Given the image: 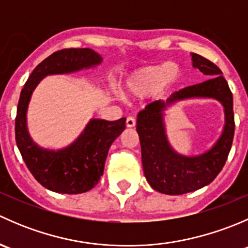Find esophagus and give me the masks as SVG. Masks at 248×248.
<instances>
[{
    "label": "esophagus",
    "mask_w": 248,
    "mask_h": 248,
    "mask_svg": "<svg viewBox=\"0 0 248 248\" xmlns=\"http://www.w3.org/2000/svg\"><path fill=\"white\" fill-rule=\"evenodd\" d=\"M126 126L128 127V128H132V127L136 126V119L132 116H128L126 119Z\"/></svg>",
    "instance_id": "obj_1"
}]
</instances>
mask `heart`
Listing matches in <instances>:
<instances>
[{"label":"heart","mask_w":248,"mask_h":248,"mask_svg":"<svg viewBox=\"0 0 248 248\" xmlns=\"http://www.w3.org/2000/svg\"><path fill=\"white\" fill-rule=\"evenodd\" d=\"M181 78V68L175 62L147 64L132 72L127 77L121 93L126 98L141 99L145 97H159L177 84Z\"/></svg>","instance_id":"obj_1"}]
</instances>
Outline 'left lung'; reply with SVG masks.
Here are the masks:
<instances>
[{
    "label": "left lung",
    "mask_w": 248,
    "mask_h": 248,
    "mask_svg": "<svg viewBox=\"0 0 248 248\" xmlns=\"http://www.w3.org/2000/svg\"><path fill=\"white\" fill-rule=\"evenodd\" d=\"M191 55L194 68L211 79L185 87L172 93L166 102L155 101L147 104L137 119L145 177L155 191L169 196L188 193L211 184L226 164L234 138L232 94L228 82L214 62L198 54ZM196 96L221 101L226 124L220 139L209 152L199 156H182L172 150L166 139L164 110L175 101Z\"/></svg>",
    "instance_id": "1"
}]
</instances>
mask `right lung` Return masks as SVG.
Returning a JSON list of instances; mask_svg holds the SVG:
<instances>
[{
    "label": "right lung",
    "mask_w": 248,
    "mask_h": 248,
    "mask_svg": "<svg viewBox=\"0 0 248 248\" xmlns=\"http://www.w3.org/2000/svg\"><path fill=\"white\" fill-rule=\"evenodd\" d=\"M101 62V55L89 47L59 50L33 69L20 93L16 117L17 149L34 179L52 192L79 194L98 184L110 146L126 127V117L116 121L92 119L73 144L57 151L46 150L34 144L27 131L30 98L44 77L72 73Z\"/></svg>",
    "instance_id": "right-lung-1"
}]
</instances>
